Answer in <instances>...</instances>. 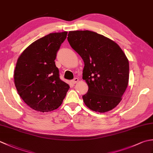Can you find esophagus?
Here are the masks:
<instances>
[{
    "label": "esophagus",
    "mask_w": 153,
    "mask_h": 153,
    "mask_svg": "<svg viewBox=\"0 0 153 153\" xmlns=\"http://www.w3.org/2000/svg\"><path fill=\"white\" fill-rule=\"evenodd\" d=\"M78 81H79V79L77 78V77H76V78H74L72 81H71V82H72V83L74 84H75V83H76L78 82Z\"/></svg>",
    "instance_id": "34e87169"
}]
</instances>
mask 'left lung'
<instances>
[{
	"label": "left lung",
	"instance_id": "1",
	"mask_svg": "<svg viewBox=\"0 0 153 153\" xmlns=\"http://www.w3.org/2000/svg\"><path fill=\"white\" fill-rule=\"evenodd\" d=\"M68 41L84 62L83 79L89 87L83 96L93 111L106 112L122 100L129 81V61L114 41L91 31H69Z\"/></svg>",
	"mask_w": 153,
	"mask_h": 153
}]
</instances>
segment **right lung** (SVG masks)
<instances>
[{
  "mask_svg": "<svg viewBox=\"0 0 153 153\" xmlns=\"http://www.w3.org/2000/svg\"><path fill=\"white\" fill-rule=\"evenodd\" d=\"M67 33H53L39 39L18 58L14 72L15 86L22 100L37 111L58 108L70 88L60 79L54 62Z\"/></svg>",
  "mask_w": 153,
  "mask_h": 153,
  "instance_id": "add662e5",
  "label": "right lung"
}]
</instances>
